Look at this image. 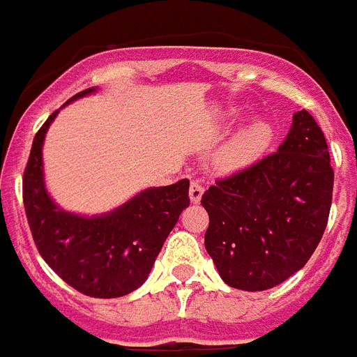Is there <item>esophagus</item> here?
Returning <instances> with one entry per match:
<instances>
[{"label":"esophagus","instance_id":"1","mask_svg":"<svg viewBox=\"0 0 357 357\" xmlns=\"http://www.w3.org/2000/svg\"><path fill=\"white\" fill-rule=\"evenodd\" d=\"M202 193H204V184H202V181H191L190 199L193 204H199L200 199H202Z\"/></svg>","mask_w":357,"mask_h":357}]
</instances>
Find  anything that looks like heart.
Segmentation results:
<instances>
[{
    "label": "heart",
    "instance_id": "heart-1",
    "mask_svg": "<svg viewBox=\"0 0 357 357\" xmlns=\"http://www.w3.org/2000/svg\"><path fill=\"white\" fill-rule=\"evenodd\" d=\"M273 140L272 123L263 119H255L244 123L234 132L219 153L220 166L226 169H243L252 166L263 157Z\"/></svg>",
    "mask_w": 357,
    "mask_h": 357
}]
</instances>
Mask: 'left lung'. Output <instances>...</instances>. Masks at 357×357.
Returning a JSON list of instances; mask_svg holds the SVG:
<instances>
[{
	"label": "left lung",
	"instance_id": "left-lung-1",
	"mask_svg": "<svg viewBox=\"0 0 357 357\" xmlns=\"http://www.w3.org/2000/svg\"><path fill=\"white\" fill-rule=\"evenodd\" d=\"M334 169L325 135L297 111L279 149L210 185L206 250L231 288L268 290L301 270L325 234Z\"/></svg>",
	"mask_w": 357,
	"mask_h": 357
}]
</instances>
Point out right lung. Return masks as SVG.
I'll return each instance as SVG.
<instances>
[{"label": "right lung", "mask_w": 357, "mask_h": 357, "mask_svg": "<svg viewBox=\"0 0 357 357\" xmlns=\"http://www.w3.org/2000/svg\"><path fill=\"white\" fill-rule=\"evenodd\" d=\"M93 91H82L69 102ZM58 111L36 132L23 173V206L34 244L43 261L79 294L100 299L128 296L142 287L162 244L190 206V181L144 190L98 217L63 211L47 193L41 160L45 132Z\"/></svg>", "instance_id": "1"}]
</instances>
